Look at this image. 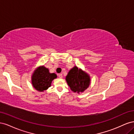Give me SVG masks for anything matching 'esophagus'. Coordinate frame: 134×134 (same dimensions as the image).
<instances>
[{
  "instance_id": "obj_1",
  "label": "esophagus",
  "mask_w": 134,
  "mask_h": 134,
  "mask_svg": "<svg viewBox=\"0 0 134 134\" xmlns=\"http://www.w3.org/2000/svg\"><path fill=\"white\" fill-rule=\"evenodd\" d=\"M59 77L60 78H63V74H59Z\"/></svg>"
}]
</instances>
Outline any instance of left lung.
I'll return each instance as SVG.
<instances>
[{
	"label": "left lung",
	"instance_id": "1",
	"mask_svg": "<svg viewBox=\"0 0 134 134\" xmlns=\"http://www.w3.org/2000/svg\"><path fill=\"white\" fill-rule=\"evenodd\" d=\"M66 80L70 90L74 92H83L90 86V76L86 72L75 66L69 71Z\"/></svg>",
	"mask_w": 134,
	"mask_h": 134
}]
</instances>
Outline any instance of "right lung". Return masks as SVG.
I'll return each instance as SVG.
<instances>
[{
	"label": "right lung",
	"instance_id": "obj_1",
	"mask_svg": "<svg viewBox=\"0 0 134 134\" xmlns=\"http://www.w3.org/2000/svg\"><path fill=\"white\" fill-rule=\"evenodd\" d=\"M57 78L55 73H50L47 68L40 66L35 70L32 76V84L35 90L43 92L51 87L52 81Z\"/></svg>",
	"mask_w": 134,
	"mask_h": 134
}]
</instances>
